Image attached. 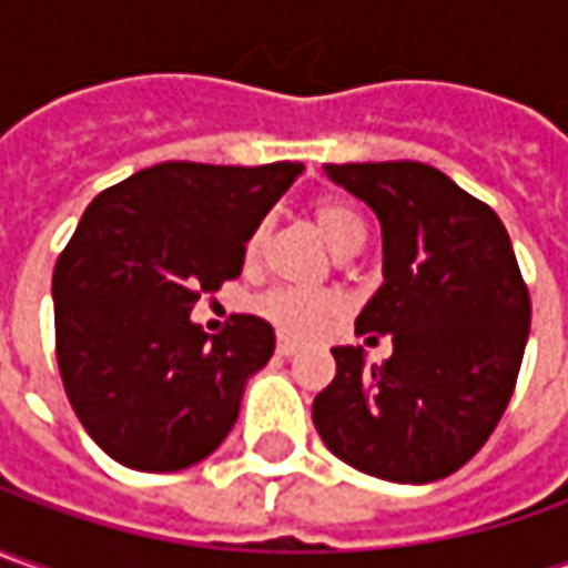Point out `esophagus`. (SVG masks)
<instances>
[{"label": "esophagus", "mask_w": 568, "mask_h": 568, "mask_svg": "<svg viewBox=\"0 0 568 568\" xmlns=\"http://www.w3.org/2000/svg\"><path fill=\"white\" fill-rule=\"evenodd\" d=\"M276 352H280L283 358H292V355H298V343H292V339L280 336V343H276Z\"/></svg>", "instance_id": "1"}]
</instances>
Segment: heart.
<instances>
[{
  "instance_id": "obj_1",
  "label": "heart",
  "mask_w": 568,
  "mask_h": 568,
  "mask_svg": "<svg viewBox=\"0 0 568 568\" xmlns=\"http://www.w3.org/2000/svg\"><path fill=\"white\" fill-rule=\"evenodd\" d=\"M311 225L317 229L326 247L336 257H352L358 254L367 242V223L364 216L345 201L336 197H323L314 201L311 210ZM266 245V223L254 225L245 242L247 264H257ZM261 317L273 323L276 329H283L288 336H314L323 323L329 321L339 311V298L333 292H298V288H273L257 302Z\"/></svg>"
}]
</instances>
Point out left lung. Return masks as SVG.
Segmentation results:
<instances>
[{
    "mask_svg": "<svg viewBox=\"0 0 568 568\" xmlns=\"http://www.w3.org/2000/svg\"><path fill=\"white\" fill-rule=\"evenodd\" d=\"M374 210L383 285L355 333L393 339L383 364L336 345V377L314 399L326 449L364 475L430 484L478 453L516 389L531 302L506 225L440 169L323 166ZM377 339V336H367Z\"/></svg>",
    "mask_w": 568,
    "mask_h": 568,
    "instance_id": "obj_1",
    "label": "left lung"
}]
</instances>
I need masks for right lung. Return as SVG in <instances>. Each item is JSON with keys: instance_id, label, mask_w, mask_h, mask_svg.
I'll return each instance as SVG.
<instances>
[{"instance_id": "obj_1", "label": "right lung", "mask_w": 568, "mask_h": 568, "mask_svg": "<svg viewBox=\"0 0 568 568\" xmlns=\"http://www.w3.org/2000/svg\"><path fill=\"white\" fill-rule=\"evenodd\" d=\"M302 163H160L93 197L55 261V358L93 443L134 471H182L239 420L273 326L235 314L220 336L191 321L201 292L245 264V242Z\"/></svg>"}]
</instances>
